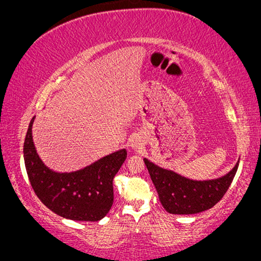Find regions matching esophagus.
Instances as JSON below:
<instances>
[{
  "mask_svg": "<svg viewBox=\"0 0 261 261\" xmlns=\"http://www.w3.org/2000/svg\"><path fill=\"white\" fill-rule=\"evenodd\" d=\"M130 146L133 148H138V147H140L141 146V140H140V138H138V137H135V138H132V140H130Z\"/></svg>",
  "mask_w": 261,
  "mask_h": 261,
  "instance_id": "esophagus-1",
  "label": "esophagus"
}]
</instances>
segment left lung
<instances>
[{"label": "left lung", "mask_w": 261, "mask_h": 261, "mask_svg": "<svg viewBox=\"0 0 261 261\" xmlns=\"http://www.w3.org/2000/svg\"><path fill=\"white\" fill-rule=\"evenodd\" d=\"M149 176L167 213L190 215L213 208L221 201L238 171L239 163L226 176L214 180H190L144 159Z\"/></svg>", "instance_id": "8db88e82"}]
</instances>
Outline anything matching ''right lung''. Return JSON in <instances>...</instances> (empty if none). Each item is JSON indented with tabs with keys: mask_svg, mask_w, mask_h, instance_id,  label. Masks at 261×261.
<instances>
[{
	"mask_svg": "<svg viewBox=\"0 0 261 261\" xmlns=\"http://www.w3.org/2000/svg\"><path fill=\"white\" fill-rule=\"evenodd\" d=\"M33 121L34 117L24 138L23 159L35 195L49 210L65 219H103L113 205V179L127 158L126 149L112 153L76 172H53L42 164L34 148Z\"/></svg>",
	"mask_w": 261,
	"mask_h": 261,
	"instance_id": "add662e5",
	"label": "right lung"
}]
</instances>
